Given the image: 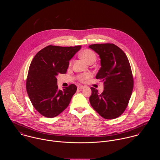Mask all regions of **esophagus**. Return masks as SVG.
Instances as JSON below:
<instances>
[{
	"label": "esophagus",
	"mask_w": 160,
	"mask_h": 160,
	"mask_svg": "<svg viewBox=\"0 0 160 160\" xmlns=\"http://www.w3.org/2000/svg\"><path fill=\"white\" fill-rule=\"evenodd\" d=\"M84 88H85V87L83 86H78V89H80V90L84 89Z\"/></svg>",
	"instance_id": "obj_1"
}]
</instances>
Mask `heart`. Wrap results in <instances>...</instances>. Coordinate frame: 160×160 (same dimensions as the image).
I'll use <instances>...</instances> for the list:
<instances>
[{
	"mask_svg": "<svg viewBox=\"0 0 160 160\" xmlns=\"http://www.w3.org/2000/svg\"><path fill=\"white\" fill-rule=\"evenodd\" d=\"M80 57L88 63H90L91 62H95L96 60V55L95 53L90 49H86L83 50L80 53ZM90 77H91V74L89 73H86L80 76L79 79L81 81H84L89 79Z\"/></svg>",
	"mask_w": 160,
	"mask_h": 160,
	"instance_id": "1",
	"label": "heart"
}]
</instances>
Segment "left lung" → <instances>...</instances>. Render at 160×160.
<instances>
[{
	"instance_id": "1",
	"label": "left lung",
	"mask_w": 160,
	"mask_h": 160,
	"mask_svg": "<svg viewBox=\"0 0 160 160\" xmlns=\"http://www.w3.org/2000/svg\"><path fill=\"white\" fill-rule=\"evenodd\" d=\"M100 58L101 67L95 78L103 82L102 93L91 88L89 101L92 108L107 119H114L126 110L133 89L134 80L128 58L113 44L89 46Z\"/></svg>"
}]
</instances>
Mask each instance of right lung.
<instances>
[{
	"label": "right lung",
	"instance_id": "right-lung-1",
	"mask_svg": "<svg viewBox=\"0 0 160 160\" xmlns=\"http://www.w3.org/2000/svg\"><path fill=\"white\" fill-rule=\"evenodd\" d=\"M81 48V46H48L32 59L26 81V91L35 109L44 116L54 118L60 114L67 108L76 92L74 84L63 88L62 91L58 89L57 76L67 72L69 61Z\"/></svg>",
	"mask_w": 160,
	"mask_h": 160
}]
</instances>
